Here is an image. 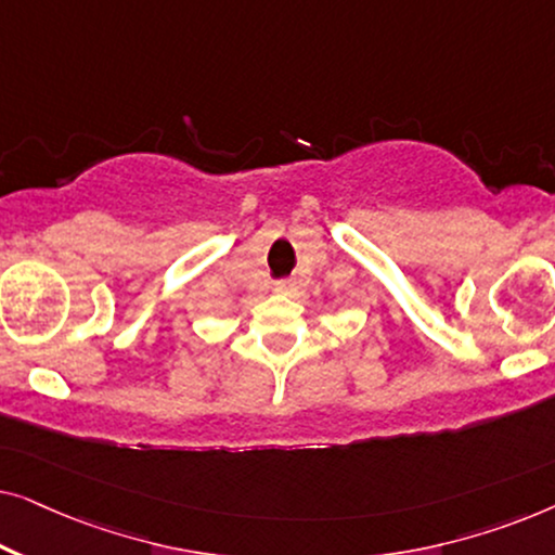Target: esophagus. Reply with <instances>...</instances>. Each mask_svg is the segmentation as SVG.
<instances>
[{"label":"esophagus","mask_w":555,"mask_h":555,"mask_svg":"<svg viewBox=\"0 0 555 555\" xmlns=\"http://www.w3.org/2000/svg\"><path fill=\"white\" fill-rule=\"evenodd\" d=\"M275 293L295 295V293H298V285H295L293 280H280V283H275Z\"/></svg>","instance_id":"obj_1"}]
</instances>
